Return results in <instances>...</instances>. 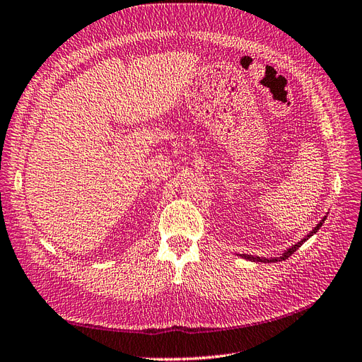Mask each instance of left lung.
Returning <instances> with one entry per match:
<instances>
[{
	"label": "left lung",
	"mask_w": 362,
	"mask_h": 362,
	"mask_svg": "<svg viewBox=\"0 0 362 362\" xmlns=\"http://www.w3.org/2000/svg\"><path fill=\"white\" fill-rule=\"evenodd\" d=\"M325 219H326V216H325V218L320 221V223H319L316 227L313 228V231L310 233V235H308L307 238H304V239H302L300 242H298L296 245H293V247L288 248V250H287V251H286V252H284V254H283L281 257H279V259H260V257H252V255H248V254H242V257H243V259H247V260H252V262H269V263H272V262H281V260H286V259H288L290 255L293 254V252H295V251H296V250L300 247L302 243H304L305 240H308V238H311V236L314 235V233H317V230H319V228L322 227V224L325 223Z\"/></svg>",
	"instance_id": "1"
}]
</instances>
